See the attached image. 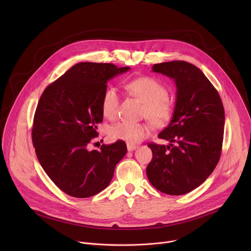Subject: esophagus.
<instances>
[{
	"label": "esophagus",
	"mask_w": 251,
	"mask_h": 251,
	"mask_svg": "<svg viewBox=\"0 0 251 251\" xmlns=\"http://www.w3.org/2000/svg\"><path fill=\"white\" fill-rule=\"evenodd\" d=\"M136 148H137V146H136V145H134V144H130V143H127V150H128L129 152L134 151Z\"/></svg>",
	"instance_id": "esophagus-1"
}]
</instances>
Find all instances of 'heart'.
Masks as SVG:
<instances>
[{
    "mask_svg": "<svg viewBox=\"0 0 251 251\" xmlns=\"http://www.w3.org/2000/svg\"><path fill=\"white\" fill-rule=\"evenodd\" d=\"M126 88L145 103L144 115L156 124L165 122L171 114V103L167 88L153 77H140L129 81ZM120 96L115 87H109L102 98V111L109 119L116 117L119 109ZM150 126L145 123L120 121L109 127L108 133L113 140L136 143L150 134Z\"/></svg>",
    "mask_w": 251,
    "mask_h": 251,
    "instance_id": "1",
    "label": "heart"
}]
</instances>
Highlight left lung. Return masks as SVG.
I'll return each mask as SVG.
<instances>
[{"label":"left lung","instance_id":"1","mask_svg":"<svg viewBox=\"0 0 251 251\" xmlns=\"http://www.w3.org/2000/svg\"><path fill=\"white\" fill-rule=\"evenodd\" d=\"M152 71L174 79L176 105L170 124L158 135L170 144L149 143L153 158L146 173L158 191L188 194L217 167L222 153L225 109L218 90L194 64L175 60L154 64Z\"/></svg>","mask_w":251,"mask_h":251}]
</instances>
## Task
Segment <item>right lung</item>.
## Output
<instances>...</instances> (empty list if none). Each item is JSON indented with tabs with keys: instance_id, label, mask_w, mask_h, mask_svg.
Listing matches in <instances>:
<instances>
[{
	"instance_id": "add662e5",
	"label": "right lung",
	"mask_w": 251,
	"mask_h": 251,
	"mask_svg": "<svg viewBox=\"0 0 251 251\" xmlns=\"http://www.w3.org/2000/svg\"><path fill=\"white\" fill-rule=\"evenodd\" d=\"M130 67L80 62L43 92L33 117L32 144L54 185L75 198L92 197L110 184L116 165L127 152L123 141L87 150L103 121L107 82Z\"/></svg>"
}]
</instances>
